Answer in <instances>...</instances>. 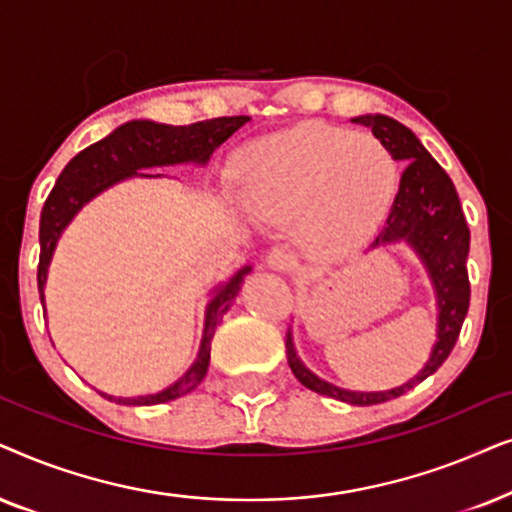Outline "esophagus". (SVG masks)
I'll list each match as a JSON object with an SVG mask.
<instances>
[{"label":"esophagus","mask_w":512,"mask_h":512,"mask_svg":"<svg viewBox=\"0 0 512 512\" xmlns=\"http://www.w3.org/2000/svg\"><path fill=\"white\" fill-rule=\"evenodd\" d=\"M267 264H269V269H274V271H292L297 264V257L292 250L283 248V245H276V248L269 250Z\"/></svg>","instance_id":"esophagus-1"}]
</instances>
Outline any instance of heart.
Masks as SVG:
<instances>
[{
    "mask_svg": "<svg viewBox=\"0 0 512 512\" xmlns=\"http://www.w3.org/2000/svg\"><path fill=\"white\" fill-rule=\"evenodd\" d=\"M248 208L269 224L299 222L306 248L342 257L374 236L398 187L391 149L370 133L299 124L238 154Z\"/></svg>",
    "mask_w": 512,
    "mask_h": 512,
    "instance_id": "heart-1",
    "label": "heart"
}]
</instances>
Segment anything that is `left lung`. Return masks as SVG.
<instances>
[{
    "mask_svg": "<svg viewBox=\"0 0 512 512\" xmlns=\"http://www.w3.org/2000/svg\"><path fill=\"white\" fill-rule=\"evenodd\" d=\"M353 124L372 128L374 138H379L391 149L395 161L405 163L391 213H388L384 229L379 231L372 245L407 241L419 252L421 260L431 271L435 292H438V344H435L431 360L417 377L384 393H353L318 379L316 374H311L299 363L290 335L285 339V353H288L292 374L311 391L330 395V398L344 400L351 405H377L398 398V395L417 386L419 381L431 377L452 353L470 304V281L466 269L470 229L466 217H463L454 182L449 180L440 163L426 152V147L421 145L410 128L398 124L391 117H384V114H365V117L353 119Z\"/></svg>",
    "mask_w": 512,
    "mask_h": 512,
    "instance_id": "8db88e82",
    "label": "left lung"
}]
</instances>
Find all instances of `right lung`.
Returning <instances> with one entry per match:
<instances>
[{
  "label": "right lung",
  "mask_w": 512,
  "mask_h": 512,
  "mask_svg": "<svg viewBox=\"0 0 512 512\" xmlns=\"http://www.w3.org/2000/svg\"><path fill=\"white\" fill-rule=\"evenodd\" d=\"M250 117H220L199 121L189 126H166L154 124V121H128L119 126L105 140L95 142L86 147L63 168V173L56 180V187L51 189L49 199L42 208V220H39V267H37V283L39 297L44 304V283L49 262L56 248L60 231L67 227L74 213L84 206L88 199L100 194L102 189L124 180V177L138 175L135 170L152 168V166H170V163L182 161H199L206 163L210 154L215 152L217 145H222L231 133L238 131ZM250 267L231 278L222 290H217L213 302L208 304L206 311V327H203V342L196 363L189 367V372L173 386L156 395H140V398H105L114 403L124 405H161L168 400L180 398L189 391H194L201 384L208 372L210 363V342H213L215 327L220 323L224 311L229 309L234 297L241 290L243 276L248 274Z\"/></svg>",
  "instance_id": "1"
}]
</instances>
